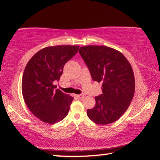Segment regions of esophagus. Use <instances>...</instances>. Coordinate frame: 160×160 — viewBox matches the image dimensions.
I'll return each instance as SVG.
<instances>
[{
	"label": "esophagus",
	"mask_w": 160,
	"mask_h": 160,
	"mask_svg": "<svg viewBox=\"0 0 160 160\" xmlns=\"http://www.w3.org/2000/svg\"><path fill=\"white\" fill-rule=\"evenodd\" d=\"M77 97H78V98H79V99H83V98H85V94H78Z\"/></svg>",
	"instance_id": "obj_1"
}]
</instances>
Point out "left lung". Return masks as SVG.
Masks as SVG:
<instances>
[{
	"label": "left lung",
	"instance_id": "left-lung-1",
	"mask_svg": "<svg viewBox=\"0 0 160 160\" xmlns=\"http://www.w3.org/2000/svg\"><path fill=\"white\" fill-rule=\"evenodd\" d=\"M79 52L92 80L102 83V94L95 97V106L87 114L100 125L114 122L133 98L135 78L131 64L120 51L105 46H85Z\"/></svg>",
	"mask_w": 160,
	"mask_h": 160
}]
</instances>
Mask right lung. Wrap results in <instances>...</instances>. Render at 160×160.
Listing matches in <instances>:
<instances>
[{"mask_svg":"<svg viewBox=\"0 0 160 160\" xmlns=\"http://www.w3.org/2000/svg\"><path fill=\"white\" fill-rule=\"evenodd\" d=\"M79 46L61 45L42 48L32 56L24 70L22 92L27 106L44 123L59 122L68 113L73 97L58 89L63 67L78 53Z\"/></svg>","mask_w":160,"mask_h":160,"instance_id":"add662e5","label":"right lung"}]
</instances>
